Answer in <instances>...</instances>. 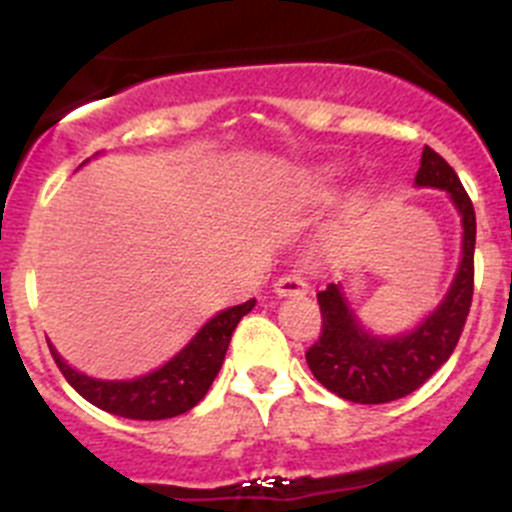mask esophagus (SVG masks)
Wrapping results in <instances>:
<instances>
[{"mask_svg": "<svg viewBox=\"0 0 512 512\" xmlns=\"http://www.w3.org/2000/svg\"><path fill=\"white\" fill-rule=\"evenodd\" d=\"M274 291L279 296H301L309 291V284H306V279L299 274V271H289V274L276 279Z\"/></svg>", "mask_w": 512, "mask_h": 512, "instance_id": "obj_1", "label": "esophagus"}]
</instances>
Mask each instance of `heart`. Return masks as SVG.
<instances>
[{
	"label": "heart",
	"mask_w": 512,
	"mask_h": 512,
	"mask_svg": "<svg viewBox=\"0 0 512 512\" xmlns=\"http://www.w3.org/2000/svg\"><path fill=\"white\" fill-rule=\"evenodd\" d=\"M306 193H309V196H316V198H321V196H326V188H321L319 183H316V186L306 188Z\"/></svg>",
	"instance_id": "heart-1"
}]
</instances>
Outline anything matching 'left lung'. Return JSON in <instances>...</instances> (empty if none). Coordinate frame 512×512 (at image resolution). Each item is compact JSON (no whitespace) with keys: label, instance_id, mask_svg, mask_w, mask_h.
Masks as SVG:
<instances>
[{"label":"left lung","instance_id":"left-lung-1","mask_svg":"<svg viewBox=\"0 0 512 512\" xmlns=\"http://www.w3.org/2000/svg\"><path fill=\"white\" fill-rule=\"evenodd\" d=\"M415 183L450 193L462 218V259L442 304L402 337H377L357 321L342 284H329L316 294L321 309V337L306 352L311 374L337 397L359 405H382L407 397L450 359L475 286V208L460 178L440 153L422 150Z\"/></svg>","mask_w":512,"mask_h":512}]
</instances>
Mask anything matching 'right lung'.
Segmentation results:
<instances>
[{
	"mask_svg": "<svg viewBox=\"0 0 512 512\" xmlns=\"http://www.w3.org/2000/svg\"><path fill=\"white\" fill-rule=\"evenodd\" d=\"M253 306H256V299L216 314L170 362L145 377L130 379V382L92 379L72 369L55 352L52 344L50 352L67 382L75 387V392L100 410L128 417V420H168V417H178L193 410L206 397L208 387L213 384L223 357H226L233 329Z\"/></svg>",
	"mask_w": 512,
	"mask_h": 512,
	"instance_id": "right-lung-1",
	"label": "right lung"
}]
</instances>
